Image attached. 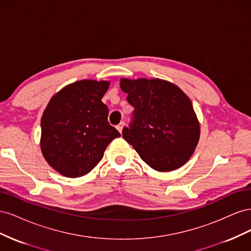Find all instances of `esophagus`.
Here are the masks:
<instances>
[{"label": "esophagus", "mask_w": 251, "mask_h": 251, "mask_svg": "<svg viewBox=\"0 0 251 251\" xmlns=\"http://www.w3.org/2000/svg\"><path fill=\"white\" fill-rule=\"evenodd\" d=\"M124 126H125V123H124V121H123V123H120L119 125H117V126H116V128H117V130H118V132H119V133L123 132Z\"/></svg>", "instance_id": "obj_1"}]
</instances>
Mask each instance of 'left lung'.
Instances as JSON below:
<instances>
[{"label":"left lung","mask_w":251,"mask_h":251,"mask_svg":"<svg viewBox=\"0 0 251 251\" xmlns=\"http://www.w3.org/2000/svg\"><path fill=\"white\" fill-rule=\"evenodd\" d=\"M120 88L134 107L123 137L151 169H179L198 144L200 126L191 100L173 83L161 79L123 78Z\"/></svg>","instance_id":"obj_1"}]
</instances>
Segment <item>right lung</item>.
<instances>
[{
	"mask_svg": "<svg viewBox=\"0 0 251 251\" xmlns=\"http://www.w3.org/2000/svg\"><path fill=\"white\" fill-rule=\"evenodd\" d=\"M108 88V81H76L53 96L44 111L43 155L66 177L76 178L92 171L109 143L120 137L109 124V109L101 101Z\"/></svg>",
	"mask_w": 251,
	"mask_h": 251,
	"instance_id": "add662e5",
	"label": "right lung"
}]
</instances>
